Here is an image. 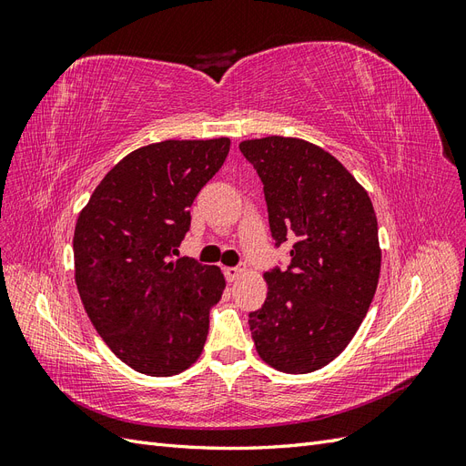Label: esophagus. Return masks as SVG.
Wrapping results in <instances>:
<instances>
[{
    "mask_svg": "<svg viewBox=\"0 0 466 466\" xmlns=\"http://www.w3.org/2000/svg\"><path fill=\"white\" fill-rule=\"evenodd\" d=\"M245 270H247V266H245V264H238V266L225 268V278H228L229 281H235V279H238V278H241V276L245 274Z\"/></svg>",
    "mask_w": 466,
    "mask_h": 466,
    "instance_id": "34e87169",
    "label": "esophagus"
}]
</instances>
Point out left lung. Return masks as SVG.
Here are the masks:
<instances>
[{"label": "left lung", "instance_id": "8db88e82", "mask_svg": "<svg viewBox=\"0 0 466 466\" xmlns=\"http://www.w3.org/2000/svg\"><path fill=\"white\" fill-rule=\"evenodd\" d=\"M238 149L264 185L276 247L293 243L288 270L264 274L266 301L248 315L252 340L278 371H317L342 354L373 301V204L340 161L305 139L268 136Z\"/></svg>", "mask_w": 466, "mask_h": 466}]
</instances>
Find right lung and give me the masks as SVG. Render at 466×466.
<instances>
[{
    "instance_id": "add662e5",
    "label": "right lung",
    "mask_w": 466,
    "mask_h": 466,
    "mask_svg": "<svg viewBox=\"0 0 466 466\" xmlns=\"http://www.w3.org/2000/svg\"><path fill=\"white\" fill-rule=\"evenodd\" d=\"M229 146L218 137L139 147L110 168L77 218L83 307L112 354L144 375H177L204 350L225 278L218 266L175 257L190 229L188 208Z\"/></svg>"
}]
</instances>
